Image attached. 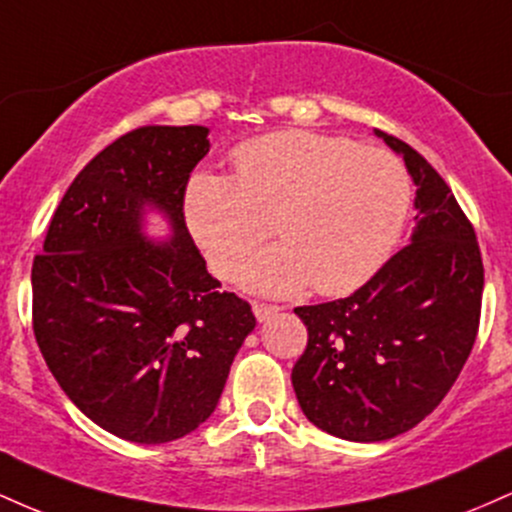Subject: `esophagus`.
Wrapping results in <instances>:
<instances>
[{"label":"esophagus","instance_id":"esophagus-1","mask_svg":"<svg viewBox=\"0 0 512 512\" xmlns=\"http://www.w3.org/2000/svg\"><path fill=\"white\" fill-rule=\"evenodd\" d=\"M252 313H255V317H257V322H264V320H269V317L272 315H276L279 313V308H276V305H269V303H252Z\"/></svg>","mask_w":512,"mask_h":512}]
</instances>
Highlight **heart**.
Listing matches in <instances>:
<instances>
[{"label": "heart", "instance_id": "heart-1", "mask_svg": "<svg viewBox=\"0 0 512 512\" xmlns=\"http://www.w3.org/2000/svg\"><path fill=\"white\" fill-rule=\"evenodd\" d=\"M236 178L199 173L182 214L209 267L233 279L272 219L279 243L245 267L250 291L289 296L313 281L339 296L358 289L395 250L411 182L395 154L344 137L286 129L233 151Z\"/></svg>", "mask_w": 512, "mask_h": 512}]
</instances>
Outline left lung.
I'll return each instance as SVG.
<instances>
[{
    "label": "left lung",
    "instance_id": "left-lung-1",
    "mask_svg": "<svg viewBox=\"0 0 512 512\" xmlns=\"http://www.w3.org/2000/svg\"><path fill=\"white\" fill-rule=\"evenodd\" d=\"M416 185V226L361 289L293 313L308 346L291 383L310 424L354 443H378L424 421L443 402L479 330L484 264L472 223L436 168L375 129Z\"/></svg>",
    "mask_w": 512,
    "mask_h": 512
}]
</instances>
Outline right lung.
Here are the masks:
<instances>
[{"mask_svg": "<svg viewBox=\"0 0 512 512\" xmlns=\"http://www.w3.org/2000/svg\"><path fill=\"white\" fill-rule=\"evenodd\" d=\"M209 127H139L76 175L33 260V332L50 373L93 424L158 445L214 414L250 305L219 291L182 197ZM171 236L154 241L145 216Z\"/></svg>", "mask_w": 512, "mask_h": 512, "instance_id": "obj_1", "label": "right lung"}]
</instances>
